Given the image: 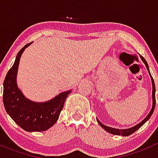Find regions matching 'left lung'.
<instances>
[{"label":"left lung","instance_id":"obj_1","mask_svg":"<svg viewBox=\"0 0 158 158\" xmlns=\"http://www.w3.org/2000/svg\"><path fill=\"white\" fill-rule=\"evenodd\" d=\"M141 59H142V61L144 62V64H145V66H146V68H147L148 71H149V74L150 75V77H151L152 85H153V92H152V93H153V94H152V95H153V106H152L151 110H150V112L149 113V114L147 115V117L145 118L144 119L143 121H142L141 123H138V125H136L135 127H131V128H130V129H127V130H118V129H114V128H111V127H106V126H104L103 124H102V123H100L99 121L98 120V124L100 125V127H102V128H103L104 130H105L106 131H107L108 133H110V134H114V135H123V136H129V135H130V134H134V133L137 130H138V129L142 127V125H143L144 123L146 122V121L149 120V118L151 117V115L153 114V110H154V108H155V104H156V98H155V90H156V89H155L154 81H153V77H152L151 74H150V72H149V66H148V64H147V62H146V60H145V59H144V57H142V56H141Z\"/></svg>","mask_w":158,"mask_h":158}]
</instances>
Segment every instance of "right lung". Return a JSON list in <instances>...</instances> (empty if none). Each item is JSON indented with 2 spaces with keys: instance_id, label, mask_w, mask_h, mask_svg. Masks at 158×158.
I'll use <instances>...</instances> for the list:
<instances>
[{
  "instance_id": "1",
  "label": "right lung",
  "mask_w": 158,
  "mask_h": 158,
  "mask_svg": "<svg viewBox=\"0 0 158 158\" xmlns=\"http://www.w3.org/2000/svg\"><path fill=\"white\" fill-rule=\"evenodd\" d=\"M30 44L31 43L20 49L13 67L5 76L3 102L7 113L19 127L28 132H38L47 130L57 122L71 90L62 92L53 99L43 103L31 102L23 95L16 85V73L21 54Z\"/></svg>"
}]
</instances>
